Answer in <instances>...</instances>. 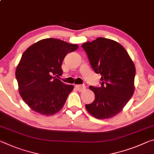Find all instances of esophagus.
<instances>
[{"label":"esophagus","instance_id":"obj_1","mask_svg":"<svg viewBox=\"0 0 154 154\" xmlns=\"http://www.w3.org/2000/svg\"><path fill=\"white\" fill-rule=\"evenodd\" d=\"M75 88H76V89L79 92H82L86 89V86L85 85H76Z\"/></svg>","mask_w":154,"mask_h":154}]
</instances>
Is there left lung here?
<instances>
[{
	"label": "left lung",
	"mask_w": 154,
	"mask_h": 154,
	"mask_svg": "<svg viewBox=\"0 0 154 154\" xmlns=\"http://www.w3.org/2000/svg\"><path fill=\"white\" fill-rule=\"evenodd\" d=\"M82 46L94 72L101 75V87H89L95 99L86 105L87 111L98 119L113 117L134 94L136 68L133 61L123 46L110 39L98 38Z\"/></svg>",
	"instance_id": "1"
}]
</instances>
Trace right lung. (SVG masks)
Returning a JSON list of instances; mask_svg holds the SVG:
<instances>
[{
    "label": "right lung",
    "mask_w": 154,
    "mask_h": 154,
    "mask_svg": "<svg viewBox=\"0 0 154 154\" xmlns=\"http://www.w3.org/2000/svg\"><path fill=\"white\" fill-rule=\"evenodd\" d=\"M78 45L55 38L38 41L23 53L16 70L19 93L33 111L51 116L63 108L72 85L56 76L63 73L62 62Z\"/></svg>",
    "instance_id": "add662e5"
}]
</instances>
